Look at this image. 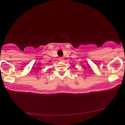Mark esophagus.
<instances>
[{
  "label": "esophagus",
  "mask_w": 125,
  "mask_h": 125,
  "mask_svg": "<svg viewBox=\"0 0 125 125\" xmlns=\"http://www.w3.org/2000/svg\"><path fill=\"white\" fill-rule=\"evenodd\" d=\"M63 60H64V58H63V57H59V61H63Z\"/></svg>",
  "instance_id": "esophagus-1"
}]
</instances>
